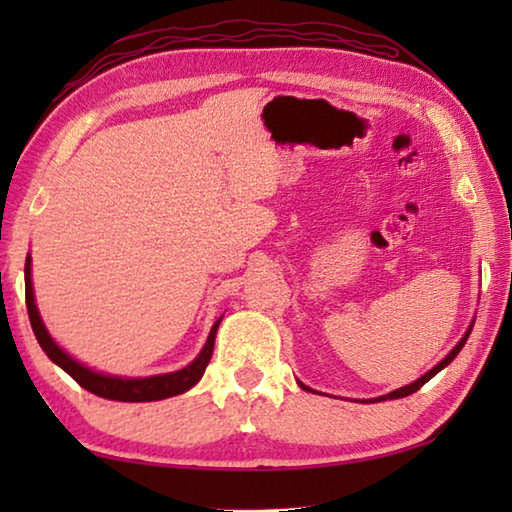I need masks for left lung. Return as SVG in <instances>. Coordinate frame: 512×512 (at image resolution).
I'll return each mask as SVG.
<instances>
[{
    "instance_id": "1",
    "label": "left lung",
    "mask_w": 512,
    "mask_h": 512,
    "mask_svg": "<svg viewBox=\"0 0 512 512\" xmlns=\"http://www.w3.org/2000/svg\"><path fill=\"white\" fill-rule=\"evenodd\" d=\"M470 332H472V327H470V329H467V334L463 336V339H461V341H458V345H456V348H454L452 352H449V354H447V357H445L443 361H440L436 368H431V370L427 372V375H424V377H420V379H415V381H413V384H409V386H404V388H397V391H393V393H388V395H384V397H379V402H381V400H386V397H388V400H397V397H406V395H411V393H415V391H420V388H422L424 384H427V381H429V379H431L433 375H438V372H440V370H443V368L447 366V363H452V361H454V357H456V354H458V352H461V348H463V345H465V341H467V336H470ZM302 388H305V391H309V388H307V386H302Z\"/></svg>"
}]
</instances>
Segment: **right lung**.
I'll list each match as a JSON object with an SVG mask.
<instances>
[{
	"label": "right lung",
	"mask_w": 512,
	"mask_h": 512,
	"mask_svg": "<svg viewBox=\"0 0 512 512\" xmlns=\"http://www.w3.org/2000/svg\"><path fill=\"white\" fill-rule=\"evenodd\" d=\"M24 296H27V309H29V320L33 327V334L40 343V348L47 352V357L58 363L69 377H72L76 384L83 386L85 391H90L99 397H106V400H117V402H155L164 400V397L180 395L192 388L198 379L203 377L207 363L212 359L214 352V339L216 329H219L221 318L216 320L210 336H207V343L203 352L189 363L187 368L171 372V375H158V377H144V379H121V377H108L99 375V372H92L90 368L76 363L72 357L58 348V345L51 341L49 332L42 325L36 302H33V287H31V259H27V268H24Z\"/></svg>",
	"instance_id": "1"
}]
</instances>
